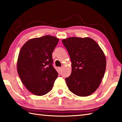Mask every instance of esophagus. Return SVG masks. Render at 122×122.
Instances as JSON below:
<instances>
[{"label": "esophagus", "mask_w": 122, "mask_h": 122, "mask_svg": "<svg viewBox=\"0 0 122 122\" xmlns=\"http://www.w3.org/2000/svg\"><path fill=\"white\" fill-rule=\"evenodd\" d=\"M62 69V68H60V67H59V68H58V70H59V72L61 71Z\"/></svg>", "instance_id": "obj_1"}]
</instances>
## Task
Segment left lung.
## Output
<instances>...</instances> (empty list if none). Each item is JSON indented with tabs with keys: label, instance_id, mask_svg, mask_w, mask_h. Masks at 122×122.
<instances>
[{
	"label": "left lung",
	"instance_id": "1",
	"mask_svg": "<svg viewBox=\"0 0 122 122\" xmlns=\"http://www.w3.org/2000/svg\"><path fill=\"white\" fill-rule=\"evenodd\" d=\"M68 51L72 71L66 79L69 90L79 97H87L100 86L107 60L99 45L92 39L70 37L62 40Z\"/></svg>",
	"mask_w": 122,
	"mask_h": 122
}]
</instances>
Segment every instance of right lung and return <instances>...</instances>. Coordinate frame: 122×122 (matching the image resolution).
Listing matches in <instances>:
<instances>
[{"label": "right lung", "mask_w": 122, "mask_h": 122, "mask_svg": "<svg viewBox=\"0 0 122 122\" xmlns=\"http://www.w3.org/2000/svg\"><path fill=\"white\" fill-rule=\"evenodd\" d=\"M59 40L49 35L32 38L20 49L18 73L22 83L33 94L42 96L52 89L58 73L52 66V54Z\"/></svg>", "instance_id": "add662e5"}]
</instances>
